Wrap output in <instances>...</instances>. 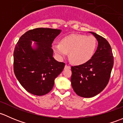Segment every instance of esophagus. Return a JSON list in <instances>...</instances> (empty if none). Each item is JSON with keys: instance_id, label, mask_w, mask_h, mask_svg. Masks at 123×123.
Here are the masks:
<instances>
[{"instance_id": "1", "label": "esophagus", "mask_w": 123, "mask_h": 123, "mask_svg": "<svg viewBox=\"0 0 123 123\" xmlns=\"http://www.w3.org/2000/svg\"><path fill=\"white\" fill-rule=\"evenodd\" d=\"M65 68V69H70V68H71V67L69 66V65H65V68Z\"/></svg>"}]
</instances>
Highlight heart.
I'll return each instance as SVG.
<instances>
[{"label":"heart","mask_w":123,"mask_h":123,"mask_svg":"<svg viewBox=\"0 0 123 123\" xmlns=\"http://www.w3.org/2000/svg\"><path fill=\"white\" fill-rule=\"evenodd\" d=\"M97 47V41L93 36L71 34L61 38L60 44L52 46L55 54L60 59L69 56L73 63L81 65L93 57Z\"/></svg>","instance_id":"1"}]
</instances>
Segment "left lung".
Instances as JSON below:
<instances>
[{
    "instance_id": "obj_1",
    "label": "left lung",
    "mask_w": 123,
    "mask_h": 123,
    "mask_svg": "<svg viewBox=\"0 0 123 123\" xmlns=\"http://www.w3.org/2000/svg\"><path fill=\"white\" fill-rule=\"evenodd\" d=\"M90 33L97 39V50L86 63L71 67V82L73 90L83 98L93 97L105 89L114 65L113 54L108 42L96 33Z\"/></svg>"
}]
</instances>
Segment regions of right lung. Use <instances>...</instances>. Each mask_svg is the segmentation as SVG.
Masks as SVG:
<instances>
[{"label":"right lung","mask_w":123,"mask_h":123,"mask_svg":"<svg viewBox=\"0 0 123 123\" xmlns=\"http://www.w3.org/2000/svg\"><path fill=\"white\" fill-rule=\"evenodd\" d=\"M61 30L37 28L30 30L19 38L13 52V71L17 80L30 93L42 96L52 89L55 79L65 64L53 57V41ZM31 41L36 42L33 49Z\"/></svg>","instance_id":"1"}]
</instances>
